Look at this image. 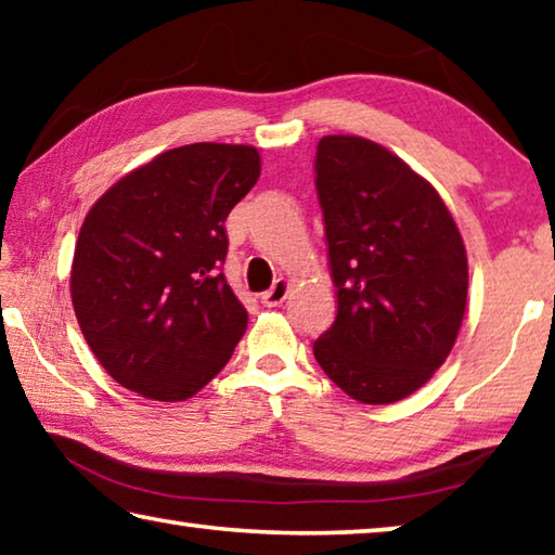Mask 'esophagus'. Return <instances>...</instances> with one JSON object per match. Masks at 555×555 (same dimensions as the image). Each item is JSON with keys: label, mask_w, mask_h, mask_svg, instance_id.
Masks as SVG:
<instances>
[{"label": "esophagus", "mask_w": 555, "mask_h": 555, "mask_svg": "<svg viewBox=\"0 0 555 555\" xmlns=\"http://www.w3.org/2000/svg\"><path fill=\"white\" fill-rule=\"evenodd\" d=\"M288 288H291L288 279H276L274 286L261 294V304H264L267 308H274L279 304H284L286 296H288Z\"/></svg>", "instance_id": "esophagus-1"}]
</instances>
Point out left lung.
I'll return each mask as SVG.
<instances>
[{"label":"left lung","instance_id":"left-lung-1","mask_svg":"<svg viewBox=\"0 0 555 555\" xmlns=\"http://www.w3.org/2000/svg\"><path fill=\"white\" fill-rule=\"evenodd\" d=\"M315 191L337 288L335 323L313 343L347 397L393 403L446 362L467 304V255L426 178L362 137L318 142Z\"/></svg>","mask_w":555,"mask_h":555}]
</instances>
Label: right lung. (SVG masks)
Here are the masks:
<instances>
[{
  "instance_id": "right-lung-1",
  "label": "right lung",
  "mask_w": 555,
  "mask_h": 555,
  "mask_svg": "<svg viewBox=\"0 0 555 555\" xmlns=\"http://www.w3.org/2000/svg\"><path fill=\"white\" fill-rule=\"evenodd\" d=\"M259 173L255 146L188 144L119 178L90 208L70 296L92 354L121 387L183 401L228 364L247 311L220 271L224 220Z\"/></svg>"
}]
</instances>
